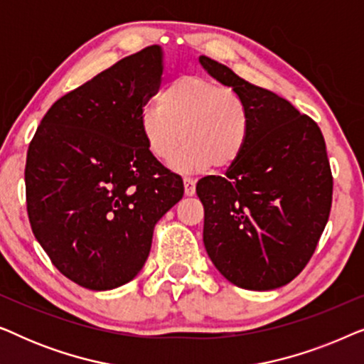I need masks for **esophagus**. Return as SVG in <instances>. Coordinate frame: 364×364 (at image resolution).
Masks as SVG:
<instances>
[{"label":"esophagus","instance_id":"obj_1","mask_svg":"<svg viewBox=\"0 0 364 364\" xmlns=\"http://www.w3.org/2000/svg\"><path fill=\"white\" fill-rule=\"evenodd\" d=\"M183 193H186V197L196 196V181H192V178H183Z\"/></svg>","mask_w":364,"mask_h":364}]
</instances>
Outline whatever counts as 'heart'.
Returning <instances> with one entry per match:
<instances>
[{
  "label": "heart",
  "mask_w": 364,
  "mask_h": 364,
  "mask_svg": "<svg viewBox=\"0 0 364 364\" xmlns=\"http://www.w3.org/2000/svg\"><path fill=\"white\" fill-rule=\"evenodd\" d=\"M252 131L247 104L237 92L200 76H182L159 96V104L141 114L147 151L167 162L182 141L183 151L172 161L178 173L230 167L245 151Z\"/></svg>",
  "instance_id": "1"
}]
</instances>
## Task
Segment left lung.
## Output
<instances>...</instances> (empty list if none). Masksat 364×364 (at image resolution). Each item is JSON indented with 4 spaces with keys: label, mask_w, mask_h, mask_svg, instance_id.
I'll use <instances>...</instances> for the list:
<instances>
[{
    "label": "left lung",
    "mask_w": 364,
    "mask_h": 364,
    "mask_svg": "<svg viewBox=\"0 0 364 364\" xmlns=\"http://www.w3.org/2000/svg\"><path fill=\"white\" fill-rule=\"evenodd\" d=\"M202 68L245 101V151L225 177L197 183L203 245L223 278L245 290L290 283L315 252L330 217L333 177L320 127L287 99L207 56Z\"/></svg>",
    "instance_id": "1"
}]
</instances>
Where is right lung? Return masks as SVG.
<instances>
[{"label": "right lung", "instance_id": "obj_1", "mask_svg": "<svg viewBox=\"0 0 364 364\" xmlns=\"http://www.w3.org/2000/svg\"><path fill=\"white\" fill-rule=\"evenodd\" d=\"M164 51L149 46L49 107L28 149V215L53 265L106 291L137 277L154 227L183 196L181 177L147 151L142 106L157 91Z\"/></svg>", "mask_w": 364, "mask_h": 364}]
</instances>
